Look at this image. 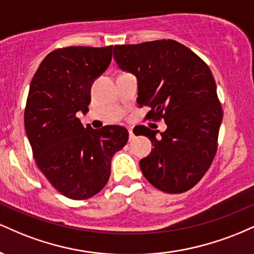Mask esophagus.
I'll list each match as a JSON object with an SVG mask.
<instances>
[{
	"mask_svg": "<svg viewBox=\"0 0 254 254\" xmlns=\"http://www.w3.org/2000/svg\"><path fill=\"white\" fill-rule=\"evenodd\" d=\"M133 138H135V135H133L132 129H129V141H132Z\"/></svg>",
	"mask_w": 254,
	"mask_h": 254,
	"instance_id": "34e87169",
	"label": "esophagus"
}]
</instances>
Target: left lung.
Here are the masks:
<instances>
[{
    "label": "left lung",
    "mask_w": 254,
    "mask_h": 254,
    "mask_svg": "<svg viewBox=\"0 0 254 254\" xmlns=\"http://www.w3.org/2000/svg\"><path fill=\"white\" fill-rule=\"evenodd\" d=\"M115 60L136 75L139 107H149L145 119L165 121L167 129L139 125L154 149L139 161L151 185L167 193L193 188L209 170L217 151L223 112L210 69L200 57L172 39L116 45Z\"/></svg>",
    "instance_id": "1"
}]
</instances>
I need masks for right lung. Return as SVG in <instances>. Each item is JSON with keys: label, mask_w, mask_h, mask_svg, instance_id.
Segmentation results:
<instances>
[{"label": "right lung", "mask_w": 254, "mask_h": 254, "mask_svg": "<svg viewBox=\"0 0 254 254\" xmlns=\"http://www.w3.org/2000/svg\"><path fill=\"white\" fill-rule=\"evenodd\" d=\"M113 46H68L54 50L31 81L25 129L36 164L63 196L82 200L109 182L111 160L127 144L129 132L119 125L83 127L90 87L110 65Z\"/></svg>", "instance_id": "add662e5"}]
</instances>
